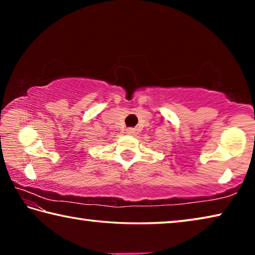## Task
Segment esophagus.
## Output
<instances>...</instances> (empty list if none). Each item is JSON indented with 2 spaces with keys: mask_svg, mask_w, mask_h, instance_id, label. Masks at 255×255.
<instances>
[{
  "mask_svg": "<svg viewBox=\"0 0 255 255\" xmlns=\"http://www.w3.org/2000/svg\"><path fill=\"white\" fill-rule=\"evenodd\" d=\"M126 132H127V133H129V135H131V133L133 132V129H131V128L126 129Z\"/></svg>",
  "mask_w": 255,
  "mask_h": 255,
  "instance_id": "34e87169",
  "label": "esophagus"
}]
</instances>
